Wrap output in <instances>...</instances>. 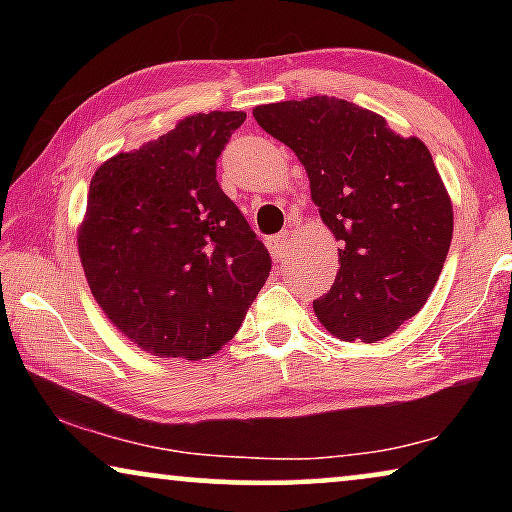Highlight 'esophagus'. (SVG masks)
I'll list each match as a JSON object with an SVG mask.
<instances>
[{
  "mask_svg": "<svg viewBox=\"0 0 512 512\" xmlns=\"http://www.w3.org/2000/svg\"><path fill=\"white\" fill-rule=\"evenodd\" d=\"M268 247H270L272 258H275V261H282V258L289 256V251H291V237H289V233H286V230H284V233L270 237Z\"/></svg>",
  "mask_w": 512,
  "mask_h": 512,
  "instance_id": "obj_1",
  "label": "esophagus"
}]
</instances>
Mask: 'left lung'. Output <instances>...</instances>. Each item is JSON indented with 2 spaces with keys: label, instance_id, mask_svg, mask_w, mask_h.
<instances>
[{
  "label": "left lung",
  "instance_id": "left-lung-1",
  "mask_svg": "<svg viewBox=\"0 0 512 512\" xmlns=\"http://www.w3.org/2000/svg\"><path fill=\"white\" fill-rule=\"evenodd\" d=\"M261 128L289 146L338 249L314 314L340 340L377 342L422 310L450 251L454 212L429 149L338 97L261 104Z\"/></svg>",
  "mask_w": 512,
  "mask_h": 512
}]
</instances>
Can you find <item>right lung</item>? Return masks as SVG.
Returning <instances> with one entry per match:
<instances>
[{"label":"right lung","instance_id":"right-lung-1","mask_svg":"<svg viewBox=\"0 0 512 512\" xmlns=\"http://www.w3.org/2000/svg\"><path fill=\"white\" fill-rule=\"evenodd\" d=\"M244 111L186 116L97 167L76 244L107 319L158 359L200 361L240 331L270 254L216 181Z\"/></svg>","mask_w":512,"mask_h":512}]
</instances>
